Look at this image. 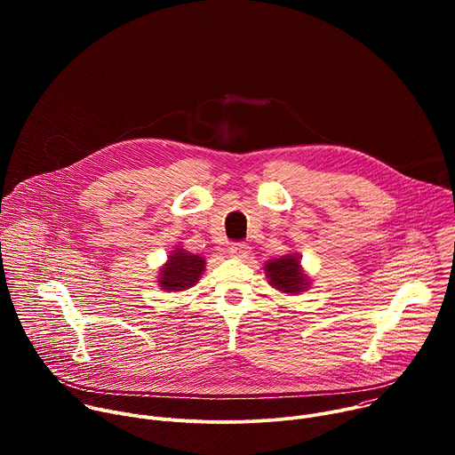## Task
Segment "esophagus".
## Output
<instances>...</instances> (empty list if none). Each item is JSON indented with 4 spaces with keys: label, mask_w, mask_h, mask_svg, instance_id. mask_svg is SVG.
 Masks as SVG:
<instances>
[{
    "label": "esophagus",
    "mask_w": 455,
    "mask_h": 455,
    "mask_svg": "<svg viewBox=\"0 0 455 455\" xmlns=\"http://www.w3.org/2000/svg\"><path fill=\"white\" fill-rule=\"evenodd\" d=\"M228 253L232 257H246L250 253V246L244 243H234L228 246Z\"/></svg>",
    "instance_id": "esophagus-1"
}]
</instances>
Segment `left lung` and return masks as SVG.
Masks as SVG:
<instances>
[{"label":"left lung","mask_w":455,"mask_h":455,"mask_svg":"<svg viewBox=\"0 0 455 455\" xmlns=\"http://www.w3.org/2000/svg\"><path fill=\"white\" fill-rule=\"evenodd\" d=\"M267 277L270 279V284L277 288L283 293L297 295L307 288V279L300 270L299 255L288 253L279 259H270L265 265Z\"/></svg>","instance_id":"1"}]
</instances>
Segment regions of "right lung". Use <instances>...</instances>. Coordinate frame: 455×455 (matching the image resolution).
<instances>
[{"mask_svg": "<svg viewBox=\"0 0 455 455\" xmlns=\"http://www.w3.org/2000/svg\"><path fill=\"white\" fill-rule=\"evenodd\" d=\"M205 270V259L190 253L183 248H176L167 265L160 270V288L167 291H183L192 288L202 277Z\"/></svg>", "mask_w": 455, "mask_h": 455, "instance_id": "add662e5", "label": "right lung"}]
</instances>
